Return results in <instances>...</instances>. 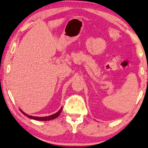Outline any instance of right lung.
I'll use <instances>...</instances> for the list:
<instances>
[{"instance_id":"right-lung-1","label":"right lung","mask_w":148,"mask_h":148,"mask_svg":"<svg viewBox=\"0 0 148 148\" xmlns=\"http://www.w3.org/2000/svg\"><path fill=\"white\" fill-rule=\"evenodd\" d=\"M62 107H61V109L60 110L58 111L57 113H56V114H53V115H51V116H45V117H36V116H28L26 114H25L24 112H23L22 110L20 109L21 112L23 114L25 115V116H26L28 117V118H29L30 119H33V120H39V121H48V120H53V119L56 118L58 116L60 115V114L61 113V111H62Z\"/></svg>"}]
</instances>
